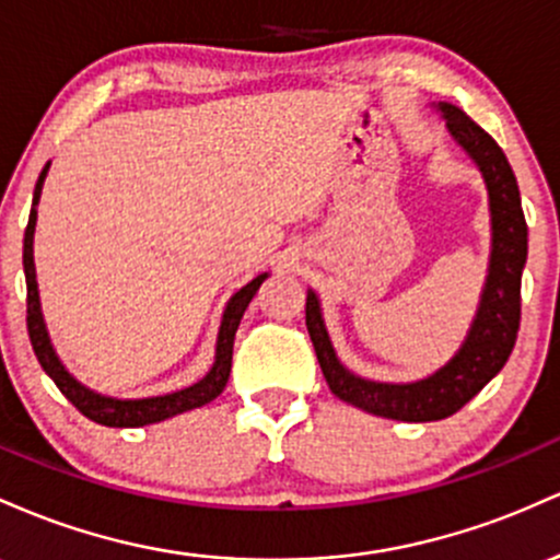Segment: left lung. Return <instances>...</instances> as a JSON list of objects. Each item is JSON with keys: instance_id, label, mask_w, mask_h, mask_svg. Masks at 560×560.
Listing matches in <instances>:
<instances>
[{"instance_id": "obj_1", "label": "left lung", "mask_w": 560, "mask_h": 560, "mask_svg": "<svg viewBox=\"0 0 560 560\" xmlns=\"http://www.w3.org/2000/svg\"><path fill=\"white\" fill-rule=\"evenodd\" d=\"M450 135L479 166L489 192L492 213V256L479 312L466 343L442 370L416 383H378L349 373L338 362L325 330L317 293H306V330L317 351L325 381L338 399L373 412V416L425 423L455 416L466 401L487 386L516 347L521 323V272L526 264V219L511 163L492 137L460 108L439 103Z\"/></svg>"}]
</instances>
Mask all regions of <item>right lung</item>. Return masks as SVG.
<instances>
[{
  "instance_id": "obj_1",
  "label": "right lung",
  "mask_w": 560,
  "mask_h": 560,
  "mask_svg": "<svg viewBox=\"0 0 560 560\" xmlns=\"http://www.w3.org/2000/svg\"><path fill=\"white\" fill-rule=\"evenodd\" d=\"M47 168L49 163L42 168L39 179H36L28 228H26V235H23V272H26V291H28L26 296L28 338H31V347H34L36 360H39V364L44 368V373L55 381V386L60 388L62 397L71 401L81 416H86L100 425H110V429H137V425L161 423V420L179 416V412L209 405V401L217 399L219 394L224 392V386H228L230 368H232V343H235L237 325H241L243 312H246L250 299L256 296L259 285L267 280V272L250 280L248 285H243L241 291L230 299L228 310H224L222 325H219L217 357H213V364L209 373H206V378L192 383V386L182 388V392L163 394V397H148V399H113V397H103V394H94L92 388L81 386V383L73 378L66 368H62L58 354H55L52 343H49L47 325H44V317H42L39 288H36V267H34V230H36V203H39Z\"/></svg>"
}]
</instances>
